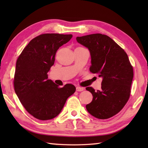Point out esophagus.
<instances>
[{"mask_svg":"<svg viewBox=\"0 0 148 148\" xmlns=\"http://www.w3.org/2000/svg\"><path fill=\"white\" fill-rule=\"evenodd\" d=\"M84 90V88H83V87H79V86L76 87L77 92H82V91H83Z\"/></svg>","mask_w":148,"mask_h":148,"instance_id":"1","label":"esophagus"}]
</instances>
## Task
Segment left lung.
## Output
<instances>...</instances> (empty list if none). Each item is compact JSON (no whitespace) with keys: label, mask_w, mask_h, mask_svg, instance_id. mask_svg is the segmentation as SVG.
Returning <instances> with one entry per match:
<instances>
[{"label":"left lung","mask_w":148,"mask_h":148,"mask_svg":"<svg viewBox=\"0 0 148 148\" xmlns=\"http://www.w3.org/2000/svg\"><path fill=\"white\" fill-rule=\"evenodd\" d=\"M76 40L89 50L90 71L102 78L100 90L95 92L92 87L86 88L93 95L86 108L94 117L108 119L120 111L129 99L132 66L124 50L108 36L93 34L77 37Z\"/></svg>","instance_id":"obj_1"}]
</instances>
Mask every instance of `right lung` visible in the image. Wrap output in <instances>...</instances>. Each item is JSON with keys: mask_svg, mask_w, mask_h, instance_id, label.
Listing matches in <instances>:
<instances>
[{"mask_svg": "<svg viewBox=\"0 0 148 148\" xmlns=\"http://www.w3.org/2000/svg\"><path fill=\"white\" fill-rule=\"evenodd\" d=\"M72 37V34H41L30 40L16 61V94L27 112L40 120L57 116L76 91L71 84L58 87L48 76L57 50Z\"/></svg>", "mask_w": 148, "mask_h": 148, "instance_id": "right-lung-1", "label": "right lung"}]
</instances>
